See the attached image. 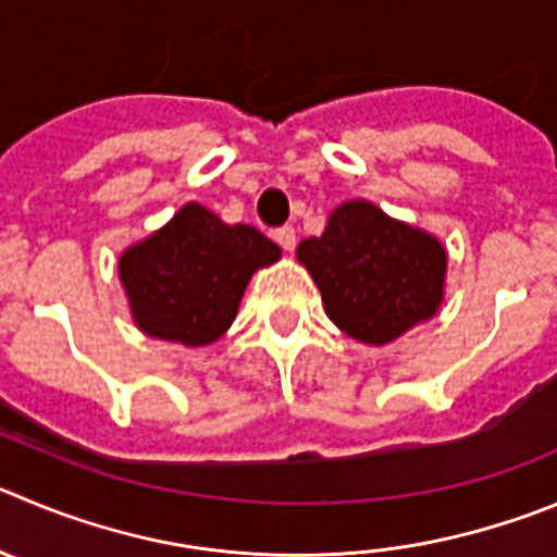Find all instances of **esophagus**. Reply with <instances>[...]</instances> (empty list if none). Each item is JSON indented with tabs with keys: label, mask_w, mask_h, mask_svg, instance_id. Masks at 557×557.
Masks as SVG:
<instances>
[{
	"label": "esophagus",
	"mask_w": 557,
	"mask_h": 557,
	"mask_svg": "<svg viewBox=\"0 0 557 557\" xmlns=\"http://www.w3.org/2000/svg\"><path fill=\"white\" fill-rule=\"evenodd\" d=\"M274 242L280 244V247L285 249V252H290V249L296 247V233H294V227H280V231H274Z\"/></svg>",
	"instance_id": "34e87169"
}]
</instances>
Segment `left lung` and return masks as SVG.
Here are the masks:
<instances>
[{
	"label": "left lung",
	"mask_w": 557,
	"mask_h": 557,
	"mask_svg": "<svg viewBox=\"0 0 557 557\" xmlns=\"http://www.w3.org/2000/svg\"><path fill=\"white\" fill-rule=\"evenodd\" d=\"M296 261L319 285L332 324L366 346H387L443 308L445 244L371 200L332 208L324 233L299 242Z\"/></svg>",
	"instance_id": "left-lung-1"
}]
</instances>
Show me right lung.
I'll use <instances>...</instances> for the list:
<instances>
[{
	"label": "right lung",
	"mask_w": 557,
	"mask_h": 557,
	"mask_svg": "<svg viewBox=\"0 0 557 557\" xmlns=\"http://www.w3.org/2000/svg\"><path fill=\"white\" fill-rule=\"evenodd\" d=\"M280 255L252 225H227L191 200L123 249L117 277L139 332L197 349L231 330L252 274Z\"/></svg>",
	"instance_id": "obj_1"
}]
</instances>
